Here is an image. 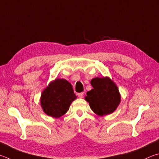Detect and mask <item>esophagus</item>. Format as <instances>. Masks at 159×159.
Wrapping results in <instances>:
<instances>
[{
    "label": "esophagus",
    "instance_id": "esophagus-1",
    "mask_svg": "<svg viewBox=\"0 0 159 159\" xmlns=\"http://www.w3.org/2000/svg\"><path fill=\"white\" fill-rule=\"evenodd\" d=\"M83 95H84V92H80V93L78 94V96H79V97H80V98H83Z\"/></svg>",
    "mask_w": 159,
    "mask_h": 159
}]
</instances>
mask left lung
Listing matches in <instances>:
<instances>
[{
  "label": "left lung",
  "instance_id": "8db88e82",
  "mask_svg": "<svg viewBox=\"0 0 159 159\" xmlns=\"http://www.w3.org/2000/svg\"><path fill=\"white\" fill-rule=\"evenodd\" d=\"M90 83L93 89L87 92L85 100L92 111L100 116L114 112L120 103V94L114 82L108 77H97Z\"/></svg>",
  "mask_w": 159,
  "mask_h": 159
}]
</instances>
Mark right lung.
Listing matches in <instances>:
<instances>
[{
  "label": "right lung",
  "mask_w": 159,
  "mask_h": 159,
  "mask_svg": "<svg viewBox=\"0 0 159 159\" xmlns=\"http://www.w3.org/2000/svg\"><path fill=\"white\" fill-rule=\"evenodd\" d=\"M76 98L67 80L56 79L43 91L40 102L46 114L58 118L68 111L71 102Z\"/></svg>",
  "instance_id": "obj_1"
}]
</instances>
